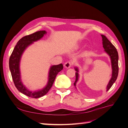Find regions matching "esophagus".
Returning <instances> with one entry per match:
<instances>
[{"label":"esophagus","instance_id":"obj_1","mask_svg":"<svg viewBox=\"0 0 128 128\" xmlns=\"http://www.w3.org/2000/svg\"><path fill=\"white\" fill-rule=\"evenodd\" d=\"M72 62L71 61H67L64 64V66L66 68H69L72 66Z\"/></svg>","mask_w":128,"mask_h":128}]
</instances>
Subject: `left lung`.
<instances>
[{"mask_svg": "<svg viewBox=\"0 0 128 128\" xmlns=\"http://www.w3.org/2000/svg\"><path fill=\"white\" fill-rule=\"evenodd\" d=\"M102 45L103 48L104 49V51L106 52L108 56H110L112 68V77L108 83L107 86V91L110 90V88L113 86L117 79L118 73V52L117 51L116 48L115 46L112 44V42L108 40L107 37L102 34ZM75 70L76 71L75 72L76 75V80L75 82L74 83V86L76 87V83L78 80V69L77 67L75 68Z\"/></svg>", "mask_w": 128, "mask_h": 128, "instance_id": "1", "label": "left lung"}]
</instances>
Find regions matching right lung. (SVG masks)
Segmentation results:
<instances>
[{
	"label": "right lung",
	"mask_w": 128,
	"mask_h": 128,
	"mask_svg": "<svg viewBox=\"0 0 128 128\" xmlns=\"http://www.w3.org/2000/svg\"><path fill=\"white\" fill-rule=\"evenodd\" d=\"M46 34V31L42 30L22 37L17 42L10 58L9 67L15 86L22 94L32 98H40L47 94L52 86L57 74L62 70L64 67L62 64L51 67L48 73V84L42 90L31 91L23 84L20 71V62L22 54L28 46L32 44L33 42L41 39Z\"/></svg>",
	"instance_id": "right-lung-1"
}]
</instances>
